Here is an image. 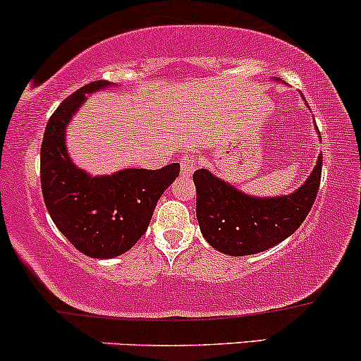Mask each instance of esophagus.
I'll return each instance as SVG.
<instances>
[{"mask_svg": "<svg viewBox=\"0 0 361 361\" xmlns=\"http://www.w3.org/2000/svg\"><path fill=\"white\" fill-rule=\"evenodd\" d=\"M197 166V154L192 153H185L180 160V173L184 177L192 176L195 169Z\"/></svg>", "mask_w": 361, "mask_h": 361, "instance_id": "esophagus-1", "label": "esophagus"}]
</instances>
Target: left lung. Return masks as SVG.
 <instances>
[{
    "label": "left lung",
    "instance_id": "1",
    "mask_svg": "<svg viewBox=\"0 0 361 361\" xmlns=\"http://www.w3.org/2000/svg\"><path fill=\"white\" fill-rule=\"evenodd\" d=\"M322 177V154L312 176L293 195L253 197L216 179L208 170H196V216L212 247L231 255L262 253L289 238L303 224Z\"/></svg>",
    "mask_w": 361,
    "mask_h": 361
}]
</instances>
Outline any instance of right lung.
Segmentation results:
<instances>
[{
    "label": "right lung",
    "instance_id": "right-lung-1",
    "mask_svg": "<svg viewBox=\"0 0 361 361\" xmlns=\"http://www.w3.org/2000/svg\"><path fill=\"white\" fill-rule=\"evenodd\" d=\"M94 80L63 99L46 126L41 145V189L55 226L75 250L91 258H114L141 239L164 191L179 176L180 165L158 170L127 169L91 177L72 164L65 129L86 94L106 87Z\"/></svg>",
    "mask_w": 361,
    "mask_h": 361
}]
</instances>
